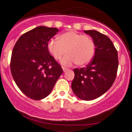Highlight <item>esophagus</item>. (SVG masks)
I'll use <instances>...</instances> for the list:
<instances>
[{
  "label": "esophagus",
  "instance_id": "esophagus-1",
  "mask_svg": "<svg viewBox=\"0 0 132 132\" xmlns=\"http://www.w3.org/2000/svg\"><path fill=\"white\" fill-rule=\"evenodd\" d=\"M62 69H63V71L64 72H66L67 70H68V68H65V67H62Z\"/></svg>",
  "mask_w": 132,
  "mask_h": 132
}]
</instances>
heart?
<instances>
[{"mask_svg":"<svg viewBox=\"0 0 132 132\" xmlns=\"http://www.w3.org/2000/svg\"><path fill=\"white\" fill-rule=\"evenodd\" d=\"M58 40H50L48 42V50L54 58L62 60L64 66H70L75 62L78 66H84L90 62L94 54L95 46L90 36L70 30L60 34Z\"/></svg>","mask_w":132,"mask_h":132,"instance_id":"1","label":"heart"}]
</instances>
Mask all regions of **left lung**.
<instances>
[{
    "label": "left lung",
    "mask_w": 132,
    "mask_h": 132,
    "mask_svg": "<svg viewBox=\"0 0 132 132\" xmlns=\"http://www.w3.org/2000/svg\"><path fill=\"white\" fill-rule=\"evenodd\" d=\"M84 32L93 39L95 54L86 67L74 69L72 89L80 99L92 100L104 94L114 84L118 68V52L106 35L94 30Z\"/></svg>",
    "instance_id": "left-lung-1"
}]
</instances>
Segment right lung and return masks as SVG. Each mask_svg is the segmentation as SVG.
<instances>
[{"label":"right lung","instance_id":"add662e5","mask_svg":"<svg viewBox=\"0 0 132 132\" xmlns=\"http://www.w3.org/2000/svg\"><path fill=\"white\" fill-rule=\"evenodd\" d=\"M56 28L40 26L20 36L12 50L11 70L22 93L39 100L52 92L63 72L48 50V42L57 34Z\"/></svg>","mask_w":132,"mask_h":132}]
</instances>
